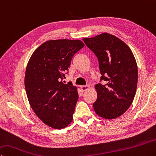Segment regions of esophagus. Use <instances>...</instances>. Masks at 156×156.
Here are the masks:
<instances>
[{"mask_svg": "<svg viewBox=\"0 0 156 156\" xmlns=\"http://www.w3.org/2000/svg\"><path fill=\"white\" fill-rule=\"evenodd\" d=\"M89 87L88 85H84V86L81 87V89L83 90V91H85V90H87L88 89H89Z\"/></svg>", "mask_w": 156, "mask_h": 156, "instance_id": "obj_1", "label": "esophagus"}]
</instances>
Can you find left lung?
I'll use <instances>...</instances> for the list:
<instances>
[{
    "mask_svg": "<svg viewBox=\"0 0 156 156\" xmlns=\"http://www.w3.org/2000/svg\"><path fill=\"white\" fill-rule=\"evenodd\" d=\"M86 46L97 56L101 80L95 88L98 98L93 103L96 114L112 119L122 115L134 100L138 83V67L129 46L117 37L104 33L84 38Z\"/></svg>",
    "mask_w": 156,
    "mask_h": 156,
    "instance_id": "left-lung-1",
    "label": "left lung"
}]
</instances>
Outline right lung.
<instances>
[{
  "label": "right lung",
  "mask_w": 156,
  "mask_h": 156,
  "mask_svg": "<svg viewBox=\"0 0 156 156\" xmlns=\"http://www.w3.org/2000/svg\"><path fill=\"white\" fill-rule=\"evenodd\" d=\"M84 46L80 40L48 41L34 51L27 64L24 85L29 104L36 115L52 128H65L73 120L77 88L62 80L73 55Z\"/></svg>",
  "instance_id": "1"
}]
</instances>
